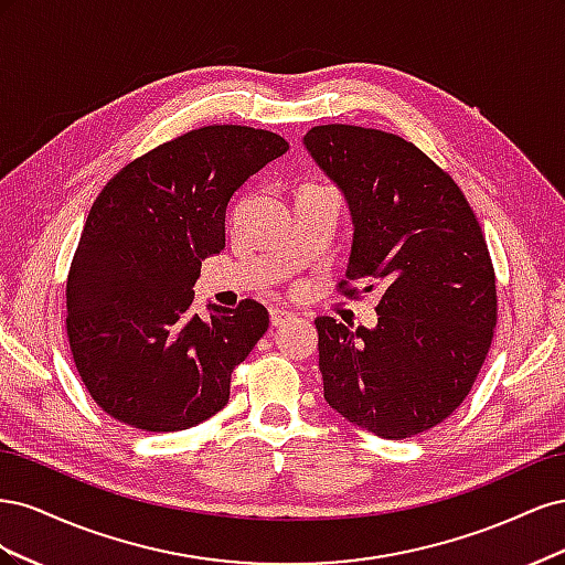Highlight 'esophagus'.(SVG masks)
<instances>
[{"label": "esophagus", "instance_id": "esophagus-1", "mask_svg": "<svg viewBox=\"0 0 565 565\" xmlns=\"http://www.w3.org/2000/svg\"><path fill=\"white\" fill-rule=\"evenodd\" d=\"M289 320H295V316H292V313L280 311V309L270 311V324H273V328H280V324H287Z\"/></svg>", "mask_w": 565, "mask_h": 565}]
</instances>
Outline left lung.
<instances>
[{"mask_svg": "<svg viewBox=\"0 0 565 565\" xmlns=\"http://www.w3.org/2000/svg\"><path fill=\"white\" fill-rule=\"evenodd\" d=\"M303 146L344 193L353 245L341 292L380 289L377 328L316 320L324 401L388 440L434 429L469 396L498 324L481 224L455 179L396 134L320 125Z\"/></svg>", "mask_w": 565, "mask_h": 565, "instance_id": "1", "label": "left lung"}]
</instances>
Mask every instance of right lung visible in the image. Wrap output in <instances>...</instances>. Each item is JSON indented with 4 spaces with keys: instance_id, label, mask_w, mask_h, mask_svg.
<instances>
[{
    "instance_id": "add662e5",
    "label": "right lung",
    "mask_w": 565,
    "mask_h": 565,
    "mask_svg": "<svg viewBox=\"0 0 565 565\" xmlns=\"http://www.w3.org/2000/svg\"><path fill=\"white\" fill-rule=\"evenodd\" d=\"M282 136L200 127L104 185L65 285L67 341L96 405L141 431H181L228 403L231 374L268 330L254 299L193 311L202 259L226 247L228 202L287 152Z\"/></svg>"
}]
</instances>
